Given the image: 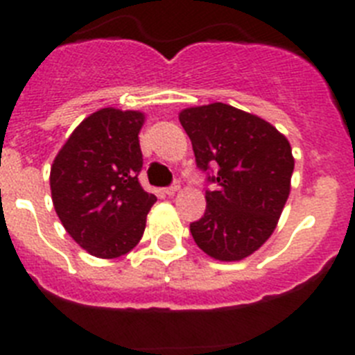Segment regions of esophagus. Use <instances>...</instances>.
I'll list each match as a JSON object with an SVG mask.
<instances>
[{
    "mask_svg": "<svg viewBox=\"0 0 355 355\" xmlns=\"http://www.w3.org/2000/svg\"><path fill=\"white\" fill-rule=\"evenodd\" d=\"M180 181H175L174 184H171V187H167L165 188V193H167V196H174L175 192H180Z\"/></svg>",
    "mask_w": 355,
    "mask_h": 355,
    "instance_id": "obj_1",
    "label": "esophagus"
}]
</instances>
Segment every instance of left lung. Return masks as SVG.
I'll return each instance as SVG.
<instances>
[{"instance_id":"obj_1","label":"left lung","mask_w":355,"mask_h":355,"mask_svg":"<svg viewBox=\"0 0 355 355\" xmlns=\"http://www.w3.org/2000/svg\"><path fill=\"white\" fill-rule=\"evenodd\" d=\"M180 122L215 184L190 233L211 258L240 261L270 238L283 213L295 167L290 142L270 122L224 103L183 110Z\"/></svg>"}]
</instances>
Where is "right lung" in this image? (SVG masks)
<instances>
[{
  "label": "right lung",
  "mask_w": 355,
  "mask_h": 355,
  "mask_svg": "<svg viewBox=\"0 0 355 355\" xmlns=\"http://www.w3.org/2000/svg\"><path fill=\"white\" fill-rule=\"evenodd\" d=\"M142 112L89 115L56 155L49 175L55 211L78 245L96 258L130 252L146 229L153 193L139 183Z\"/></svg>",
  "instance_id": "1"
}]
</instances>
